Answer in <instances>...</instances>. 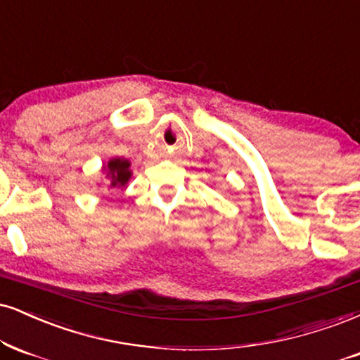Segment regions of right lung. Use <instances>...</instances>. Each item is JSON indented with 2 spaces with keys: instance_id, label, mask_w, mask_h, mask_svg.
Masks as SVG:
<instances>
[{
  "instance_id": "obj_1",
  "label": "right lung",
  "mask_w": 360,
  "mask_h": 360,
  "mask_svg": "<svg viewBox=\"0 0 360 360\" xmlns=\"http://www.w3.org/2000/svg\"><path fill=\"white\" fill-rule=\"evenodd\" d=\"M105 176L109 177L110 188H125V184L131 179L132 171H131V162L127 159L122 158H114L103 166Z\"/></svg>"
}]
</instances>
